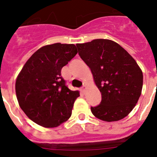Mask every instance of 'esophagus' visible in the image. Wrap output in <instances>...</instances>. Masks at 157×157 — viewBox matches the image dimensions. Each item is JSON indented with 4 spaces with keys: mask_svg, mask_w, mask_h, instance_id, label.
<instances>
[{
    "mask_svg": "<svg viewBox=\"0 0 157 157\" xmlns=\"http://www.w3.org/2000/svg\"><path fill=\"white\" fill-rule=\"evenodd\" d=\"M85 91H86V86H83L81 88V92L84 94V93H85Z\"/></svg>",
    "mask_w": 157,
    "mask_h": 157,
    "instance_id": "34e87169",
    "label": "esophagus"
}]
</instances>
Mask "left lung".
I'll use <instances>...</instances> for the list:
<instances>
[{
    "mask_svg": "<svg viewBox=\"0 0 157 157\" xmlns=\"http://www.w3.org/2000/svg\"><path fill=\"white\" fill-rule=\"evenodd\" d=\"M76 46L101 93L100 105L91 107L94 116L106 122L126 117L142 90L143 74L138 63L123 47L111 40L95 39Z\"/></svg>",
    "mask_w": 157,
    "mask_h": 157,
    "instance_id": "8db88e82",
    "label": "left lung"
}]
</instances>
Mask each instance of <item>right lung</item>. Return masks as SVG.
I'll list each match as a JSON object with an SVG mask.
<instances>
[{
  "label": "right lung",
  "instance_id": "1",
  "mask_svg": "<svg viewBox=\"0 0 157 157\" xmlns=\"http://www.w3.org/2000/svg\"><path fill=\"white\" fill-rule=\"evenodd\" d=\"M77 52L73 44L45 45L30 56L18 75L16 93L19 106L38 125L58 127L71 116L79 92L67 86L61 69Z\"/></svg>",
  "mask_w": 157,
  "mask_h": 157
}]
</instances>
